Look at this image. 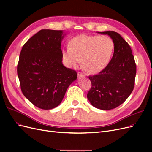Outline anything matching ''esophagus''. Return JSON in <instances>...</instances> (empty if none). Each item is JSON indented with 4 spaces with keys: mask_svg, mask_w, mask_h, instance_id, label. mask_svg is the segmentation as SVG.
Segmentation results:
<instances>
[{
    "mask_svg": "<svg viewBox=\"0 0 152 152\" xmlns=\"http://www.w3.org/2000/svg\"><path fill=\"white\" fill-rule=\"evenodd\" d=\"M77 76H78V77H85V75L84 74V73H82L81 72H79V73H77Z\"/></svg>",
    "mask_w": 152,
    "mask_h": 152,
    "instance_id": "esophagus-1",
    "label": "esophagus"
}]
</instances>
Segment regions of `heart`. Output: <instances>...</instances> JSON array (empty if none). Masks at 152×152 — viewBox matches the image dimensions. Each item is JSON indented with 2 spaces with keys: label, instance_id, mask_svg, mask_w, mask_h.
<instances>
[{
  "label": "heart",
  "instance_id": "b5f03b06",
  "mask_svg": "<svg viewBox=\"0 0 152 152\" xmlns=\"http://www.w3.org/2000/svg\"><path fill=\"white\" fill-rule=\"evenodd\" d=\"M114 51L113 40L107 35L81 34L73 38L70 45L62 50V58L68 67L81 63L86 71L96 74L103 70L110 63Z\"/></svg>",
  "mask_w": 152,
  "mask_h": 152
}]
</instances>
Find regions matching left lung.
Listing matches in <instances>:
<instances>
[{"instance_id":"8db88e82","label":"left lung","mask_w":152,"mask_h":152,"mask_svg":"<svg viewBox=\"0 0 152 152\" xmlns=\"http://www.w3.org/2000/svg\"><path fill=\"white\" fill-rule=\"evenodd\" d=\"M113 40L114 52L108 65L98 74L89 76L91 88L87 97L93 107L109 110L118 107L134 89L136 65L129 45L113 31L98 32Z\"/></svg>"}]
</instances>
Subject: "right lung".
Listing matches in <instances>:
<instances>
[{"label": "right lung", "instance_id": "right-lung-1", "mask_svg": "<svg viewBox=\"0 0 152 152\" xmlns=\"http://www.w3.org/2000/svg\"><path fill=\"white\" fill-rule=\"evenodd\" d=\"M63 30H41L23 45L17 72L23 94L35 107L54 108L77 79L76 71L62 63Z\"/></svg>", "mask_w": 152, "mask_h": 152}]
</instances>
